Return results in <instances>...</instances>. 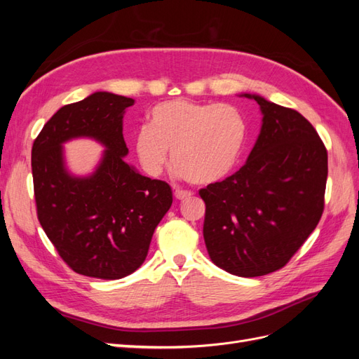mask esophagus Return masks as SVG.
I'll use <instances>...</instances> for the list:
<instances>
[{
	"instance_id": "34e87169",
	"label": "esophagus",
	"mask_w": 359,
	"mask_h": 359,
	"mask_svg": "<svg viewBox=\"0 0 359 359\" xmlns=\"http://www.w3.org/2000/svg\"><path fill=\"white\" fill-rule=\"evenodd\" d=\"M191 196V193L190 191H186V190H175V198L178 199V201H184V199H189Z\"/></svg>"
}]
</instances>
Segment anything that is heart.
<instances>
[{"mask_svg": "<svg viewBox=\"0 0 359 359\" xmlns=\"http://www.w3.org/2000/svg\"><path fill=\"white\" fill-rule=\"evenodd\" d=\"M247 126L232 104L177 99L157 104L135 136V151L149 177H158L169 163L198 186L219 182L235 168L245 142Z\"/></svg>", "mask_w": 359, "mask_h": 359, "instance_id": "b5f03b06", "label": "heart"}]
</instances>
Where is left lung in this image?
Here are the masks:
<instances>
[{"label": "left lung", "instance_id": "left-lung-1", "mask_svg": "<svg viewBox=\"0 0 359 359\" xmlns=\"http://www.w3.org/2000/svg\"><path fill=\"white\" fill-rule=\"evenodd\" d=\"M244 97L262 111L260 135L240 170L199 194L212 262L233 276L259 277L283 268L316 229L328 153L299 112L256 94Z\"/></svg>", "mask_w": 359, "mask_h": 359}]
</instances>
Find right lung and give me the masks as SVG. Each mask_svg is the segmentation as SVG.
Instances as JSON below:
<instances>
[{
	"mask_svg": "<svg viewBox=\"0 0 359 359\" xmlns=\"http://www.w3.org/2000/svg\"><path fill=\"white\" fill-rule=\"evenodd\" d=\"M133 99L94 93L62 106L32 144L31 168L37 217L58 255L74 273L118 280L144 264L151 238L172 205L168 182L127 165L123 116ZM93 137L106 147L93 176L73 177L62 144Z\"/></svg>",
	"mask_w": 359,
	"mask_h": 359,
	"instance_id": "add662e5",
	"label": "right lung"
}]
</instances>
